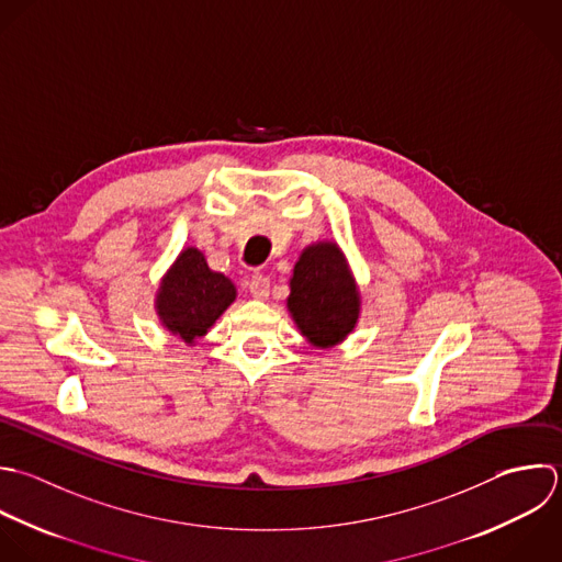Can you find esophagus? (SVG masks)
Wrapping results in <instances>:
<instances>
[{
    "label": "esophagus",
    "instance_id": "esophagus-1",
    "mask_svg": "<svg viewBox=\"0 0 562 562\" xmlns=\"http://www.w3.org/2000/svg\"><path fill=\"white\" fill-rule=\"evenodd\" d=\"M249 286V293L256 297V300H267L269 297V289H271V282L265 273H254L247 282Z\"/></svg>",
    "mask_w": 562,
    "mask_h": 562
}]
</instances>
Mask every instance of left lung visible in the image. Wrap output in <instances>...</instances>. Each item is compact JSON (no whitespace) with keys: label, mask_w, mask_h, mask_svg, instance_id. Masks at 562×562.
Returning <instances> with one entry per match:
<instances>
[{"label":"left lung","mask_w":562,"mask_h":562,"mask_svg":"<svg viewBox=\"0 0 562 562\" xmlns=\"http://www.w3.org/2000/svg\"><path fill=\"white\" fill-rule=\"evenodd\" d=\"M289 311L319 348L339 344L355 328L359 293L337 245L319 243L302 254L291 278Z\"/></svg>","instance_id":"left-lung-1"}]
</instances>
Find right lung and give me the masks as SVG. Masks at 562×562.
I'll return each mask as SVG.
<instances>
[{"label":"right lung","instance_id":"add662e5","mask_svg":"<svg viewBox=\"0 0 562 562\" xmlns=\"http://www.w3.org/2000/svg\"><path fill=\"white\" fill-rule=\"evenodd\" d=\"M236 289L223 276L210 271L194 247L181 251L157 295V313L164 326L186 344L207 333L221 313L234 302Z\"/></svg>","mask_w":562,"mask_h":562}]
</instances>
